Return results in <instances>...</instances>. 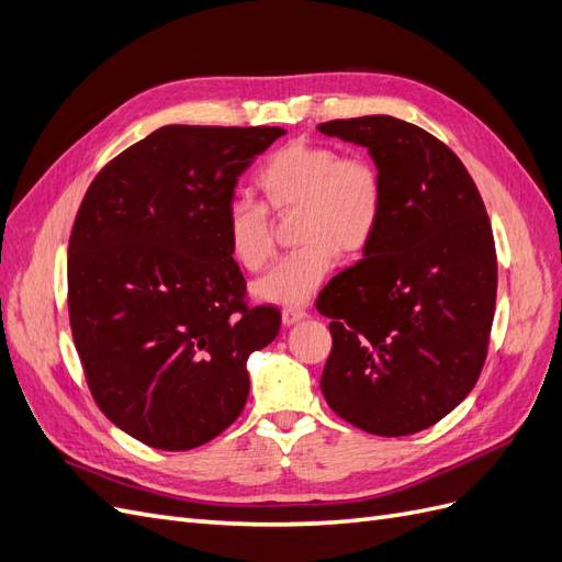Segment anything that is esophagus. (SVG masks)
Returning a JSON list of instances; mask_svg holds the SVG:
<instances>
[{"instance_id": "34e87169", "label": "esophagus", "mask_w": 562, "mask_h": 562, "mask_svg": "<svg viewBox=\"0 0 562 562\" xmlns=\"http://www.w3.org/2000/svg\"><path fill=\"white\" fill-rule=\"evenodd\" d=\"M281 318H283V326H295V323H300V321L307 318V312H304V310H293V307H288V310H283Z\"/></svg>"}]
</instances>
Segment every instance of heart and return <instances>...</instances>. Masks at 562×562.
I'll return each mask as SVG.
<instances>
[{
    "label": "heart",
    "mask_w": 562,
    "mask_h": 562,
    "mask_svg": "<svg viewBox=\"0 0 562 562\" xmlns=\"http://www.w3.org/2000/svg\"><path fill=\"white\" fill-rule=\"evenodd\" d=\"M262 203L232 201L225 239L232 258L250 274L277 255L271 215L297 213L293 239L300 246L255 283V295L283 307L310 302L335 258H359L375 241L384 215V178L368 157H342L330 145L293 140L279 147L255 173Z\"/></svg>",
    "instance_id": "b5f03b06"
}]
</instances>
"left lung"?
I'll list each match as a JSON object with an SVG mask.
<instances>
[{
    "label": "left lung",
    "mask_w": 562,
    "mask_h": 562,
    "mask_svg": "<svg viewBox=\"0 0 562 562\" xmlns=\"http://www.w3.org/2000/svg\"><path fill=\"white\" fill-rule=\"evenodd\" d=\"M318 131L368 147L384 215L366 258L323 288L333 318L321 391L375 436L434 427L479 382L497 302V250L479 187L436 135L389 114Z\"/></svg>",
    "instance_id": "obj_1"
}]
</instances>
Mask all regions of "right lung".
<instances>
[{"label": "right lung", "instance_id": "obj_1", "mask_svg": "<svg viewBox=\"0 0 562 562\" xmlns=\"http://www.w3.org/2000/svg\"><path fill=\"white\" fill-rule=\"evenodd\" d=\"M279 126H164L100 168L67 246V314L91 396L159 450L223 434L281 312L250 304L225 239L239 176Z\"/></svg>", "mask_w": 562, "mask_h": 562}]
</instances>
